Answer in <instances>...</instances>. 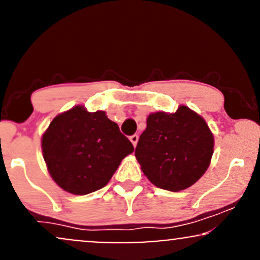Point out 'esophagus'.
Listing matches in <instances>:
<instances>
[{"mask_svg": "<svg viewBox=\"0 0 260 260\" xmlns=\"http://www.w3.org/2000/svg\"><path fill=\"white\" fill-rule=\"evenodd\" d=\"M130 141H131V143H133V145H134V147H136L137 141H139V136H137V135L130 136Z\"/></svg>", "mask_w": 260, "mask_h": 260, "instance_id": "34e87169", "label": "esophagus"}]
</instances>
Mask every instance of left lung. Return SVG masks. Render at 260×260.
Returning <instances> with one entry per match:
<instances>
[{
    "label": "left lung",
    "instance_id": "8db88e82",
    "mask_svg": "<svg viewBox=\"0 0 260 260\" xmlns=\"http://www.w3.org/2000/svg\"><path fill=\"white\" fill-rule=\"evenodd\" d=\"M213 149L214 137L206 120L188 107L180 106L175 113L148 115L135 157L152 184L178 192L206 173Z\"/></svg>",
    "mask_w": 260,
    "mask_h": 260
}]
</instances>
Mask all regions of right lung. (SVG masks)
I'll list each match as a JSON object with an SVG mask.
<instances>
[{
	"label": "right lung",
	"mask_w": 260,
	"mask_h": 260,
	"mask_svg": "<svg viewBox=\"0 0 260 260\" xmlns=\"http://www.w3.org/2000/svg\"><path fill=\"white\" fill-rule=\"evenodd\" d=\"M48 173L73 194L105 187L134 146L106 112H87L75 106L58 114L41 139Z\"/></svg>",
	"instance_id": "obj_1"
}]
</instances>
